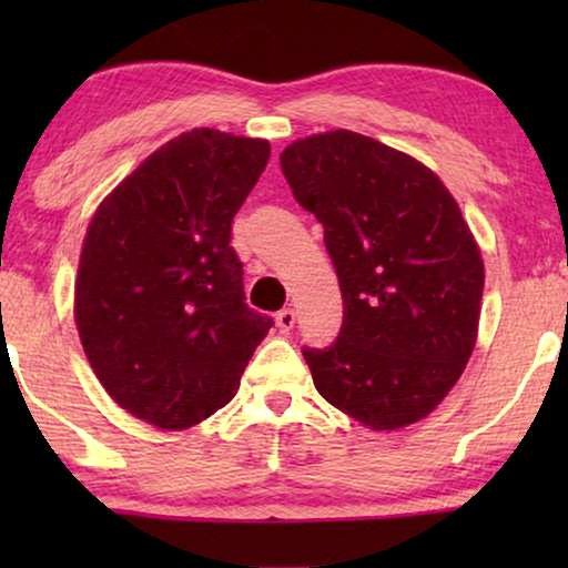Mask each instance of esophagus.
<instances>
[{
  "instance_id": "34e87169",
  "label": "esophagus",
  "mask_w": 568,
  "mask_h": 568,
  "mask_svg": "<svg viewBox=\"0 0 568 568\" xmlns=\"http://www.w3.org/2000/svg\"><path fill=\"white\" fill-rule=\"evenodd\" d=\"M294 323H297V315H294V310H292V307L278 310V313H276V325H278V331H282V333H290V331L294 328Z\"/></svg>"
}]
</instances>
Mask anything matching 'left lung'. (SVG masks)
<instances>
[{"mask_svg": "<svg viewBox=\"0 0 568 568\" xmlns=\"http://www.w3.org/2000/svg\"><path fill=\"white\" fill-rule=\"evenodd\" d=\"M282 170L344 297L338 338L302 348L317 393L369 429L418 422L476 346L484 261L460 206L422 162L346 129L290 144Z\"/></svg>", "mask_w": 568, "mask_h": 568, "instance_id": "left-lung-1", "label": "left lung"}]
</instances>
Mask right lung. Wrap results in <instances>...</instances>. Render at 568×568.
Here are the masks:
<instances>
[{"mask_svg": "<svg viewBox=\"0 0 568 568\" xmlns=\"http://www.w3.org/2000/svg\"><path fill=\"white\" fill-rule=\"evenodd\" d=\"M266 139L193 129L152 152L92 216L74 284L84 354L108 395L160 429L227 406L271 325L245 305L232 220Z\"/></svg>", "mask_w": 568, "mask_h": 568, "instance_id": "1", "label": "right lung"}]
</instances>
